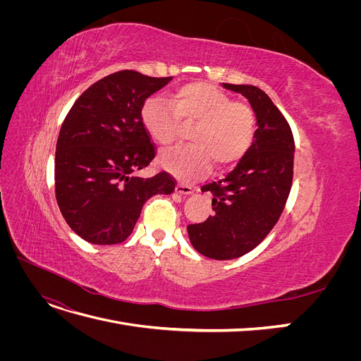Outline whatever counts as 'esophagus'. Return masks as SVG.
Masks as SVG:
<instances>
[{
    "label": "esophagus",
    "mask_w": 361,
    "mask_h": 361,
    "mask_svg": "<svg viewBox=\"0 0 361 361\" xmlns=\"http://www.w3.org/2000/svg\"><path fill=\"white\" fill-rule=\"evenodd\" d=\"M176 192L182 194V195H188V194L192 192V187H190V185H185V183H178L176 185Z\"/></svg>",
    "instance_id": "obj_1"
}]
</instances>
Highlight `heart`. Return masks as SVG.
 <instances>
[{
  "instance_id": "1",
  "label": "heart",
  "mask_w": 361,
  "mask_h": 361,
  "mask_svg": "<svg viewBox=\"0 0 361 361\" xmlns=\"http://www.w3.org/2000/svg\"><path fill=\"white\" fill-rule=\"evenodd\" d=\"M179 120L194 123L188 137L192 145L162 152L161 164L182 180L203 176L212 161L218 169L232 166L255 140V111L207 82L183 85L170 101L161 96L149 97L141 108V123L161 146L176 140Z\"/></svg>"
}]
</instances>
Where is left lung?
Masks as SVG:
<instances>
[{
	"mask_svg": "<svg viewBox=\"0 0 361 361\" xmlns=\"http://www.w3.org/2000/svg\"><path fill=\"white\" fill-rule=\"evenodd\" d=\"M223 87L247 97L257 129L236 167L224 179L202 187L212 194L215 214L187 227L192 247L215 260L247 255L276 226L290 192L295 152L289 123L264 90L245 84Z\"/></svg>",
	"mask_w": 361,
	"mask_h": 361,
	"instance_id": "1",
	"label": "left lung"
}]
</instances>
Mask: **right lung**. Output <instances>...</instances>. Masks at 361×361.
<instances>
[{"mask_svg":"<svg viewBox=\"0 0 361 361\" xmlns=\"http://www.w3.org/2000/svg\"><path fill=\"white\" fill-rule=\"evenodd\" d=\"M171 81L120 71L90 85L68 113L56 149V197L64 220L84 241L120 244L133 233L143 204L171 194L174 179L134 173L155 158L141 123L150 94Z\"/></svg>","mask_w":361,"mask_h":361,"instance_id":"1","label":"right lung"}]
</instances>
